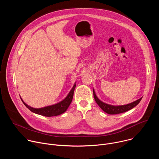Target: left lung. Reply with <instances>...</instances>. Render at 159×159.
Listing matches in <instances>:
<instances>
[{
  "label": "left lung",
  "mask_w": 159,
  "mask_h": 159,
  "mask_svg": "<svg viewBox=\"0 0 159 159\" xmlns=\"http://www.w3.org/2000/svg\"><path fill=\"white\" fill-rule=\"evenodd\" d=\"M93 94H94V97L96 102L98 104V106L106 113L109 115H117L120 114V113L125 112L127 111H129L133 108L137 106L142 100V98H140L139 99L131 103H129L128 104L126 105H122V106H112V105H109L107 104H106L101 101H100L98 97L96 95V93L94 92V90H93Z\"/></svg>",
  "instance_id": "obj_1"
}]
</instances>
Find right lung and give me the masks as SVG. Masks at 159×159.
I'll list each match as a JSON object with an SVG mask.
<instances>
[{
  "instance_id": "1",
  "label": "right lung",
  "mask_w": 159,
  "mask_h": 159,
  "mask_svg": "<svg viewBox=\"0 0 159 159\" xmlns=\"http://www.w3.org/2000/svg\"><path fill=\"white\" fill-rule=\"evenodd\" d=\"M75 85L76 84H75L74 87L70 91V93H69V94H68L67 96L65 98V99H64L61 102L52 106H48L42 108H34L26 104L22 100V99L21 100L22 102H23L24 104L25 105V106L28 107V109H29L31 112L36 113V114L42 115L44 116H47V117L58 116L62 114V113H63L64 112H65L68 109V107H69V106H70L73 99Z\"/></svg>"
}]
</instances>
